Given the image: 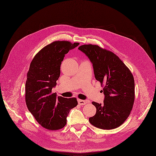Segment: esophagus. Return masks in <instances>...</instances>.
Listing matches in <instances>:
<instances>
[{
    "instance_id": "1",
    "label": "esophagus",
    "mask_w": 156,
    "mask_h": 156,
    "mask_svg": "<svg viewBox=\"0 0 156 156\" xmlns=\"http://www.w3.org/2000/svg\"><path fill=\"white\" fill-rule=\"evenodd\" d=\"M78 102L80 105H84L86 103H89V101L88 100H78Z\"/></svg>"
}]
</instances>
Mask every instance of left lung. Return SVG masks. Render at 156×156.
<instances>
[{"instance_id": "8db88e82", "label": "left lung", "mask_w": 156, "mask_h": 156, "mask_svg": "<svg viewBox=\"0 0 156 156\" xmlns=\"http://www.w3.org/2000/svg\"><path fill=\"white\" fill-rule=\"evenodd\" d=\"M93 63L96 80L102 85L105 95L103 103L92 102L96 108L89 122L97 128L116 129L128 118L133 107L135 93L134 80L129 69L112 52L98 45L86 44L80 46Z\"/></svg>"}]
</instances>
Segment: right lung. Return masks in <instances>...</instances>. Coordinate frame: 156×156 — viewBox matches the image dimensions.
<instances>
[{"label": "right lung", "mask_w": 156, "mask_h": 156, "mask_svg": "<svg viewBox=\"0 0 156 156\" xmlns=\"http://www.w3.org/2000/svg\"><path fill=\"white\" fill-rule=\"evenodd\" d=\"M79 44L53 42L40 50L31 62L26 82V103L38 123L46 129L64 127L69 111L78 105L76 98L56 97L51 91L60 77L65 55Z\"/></svg>", "instance_id": "right-lung-1"}]
</instances>
